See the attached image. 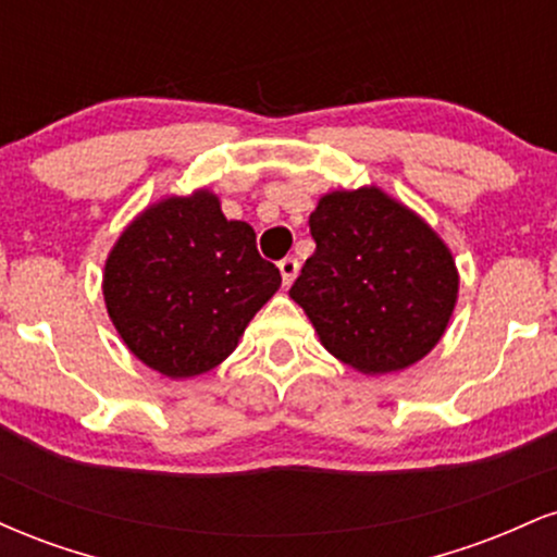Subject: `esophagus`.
I'll return each mask as SVG.
<instances>
[{"label":"esophagus","instance_id":"34e87169","mask_svg":"<svg viewBox=\"0 0 557 557\" xmlns=\"http://www.w3.org/2000/svg\"><path fill=\"white\" fill-rule=\"evenodd\" d=\"M280 274H283V285L287 287V285H293V280L298 277V270H300V264H298V259H293V257H285L283 261H280Z\"/></svg>","mask_w":557,"mask_h":557}]
</instances>
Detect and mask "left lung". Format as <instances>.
<instances>
[{
    "mask_svg": "<svg viewBox=\"0 0 557 557\" xmlns=\"http://www.w3.org/2000/svg\"><path fill=\"white\" fill-rule=\"evenodd\" d=\"M317 251L290 287L319 343L361 374L424 359L458 300L450 248L376 185L330 190L309 216Z\"/></svg>",
    "mask_w": 557,
    "mask_h": 557,
    "instance_id": "obj_1",
    "label": "left lung"
}]
</instances>
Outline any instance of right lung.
I'll list each match as a JSON object with an SVG mask.
<instances>
[{"instance_id":"right-lung-1","label":"right lung","mask_w":557,"mask_h":557,"mask_svg":"<svg viewBox=\"0 0 557 557\" xmlns=\"http://www.w3.org/2000/svg\"><path fill=\"white\" fill-rule=\"evenodd\" d=\"M280 283L253 227L227 220L220 196L198 188L149 203L120 233L101 290L127 350L170 380H188L238 348Z\"/></svg>"}]
</instances>
